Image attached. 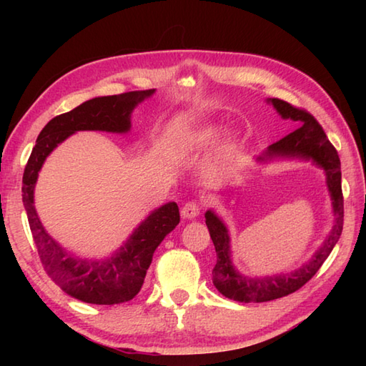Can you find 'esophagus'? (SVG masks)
Listing matches in <instances>:
<instances>
[{
  "label": "esophagus",
  "mask_w": 366,
  "mask_h": 366,
  "mask_svg": "<svg viewBox=\"0 0 366 366\" xmlns=\"http://www.w3.org/2000/svg\"><path fill=\"white\" fill-rule=\"evenodd\" d=\"M201 207L195 201H189L187 204H184V207L181 209V215L184 219H195V217L199 215Z\"/></svg>",
  "instance_id": "esophagus-1"
}]
</instances>
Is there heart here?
<instances>
[{
    "label": "heart",
    "mask_w": 366,
    "mask_h": 366,
    "mask_svg": "<svg viewBox=\"0 0 366 366\" xmlns=\"http://www.w3.org/2000/svg\"><path fill=\"white\" fill-rule=\"evenodd\" d=\"M222 135V129L217 126H207L197 130L195 134L189 135L184 142L179 144V149H199V147H207L214 144Z\"/></svg>",
    "instance_id": "1"
}]
</instances>
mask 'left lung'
Wrapping results in <instances>:
<instances>
[{
	"mask_svg": "<svg viewBox=\"0 0 366 366\" xmlns=\"http://www.w3.org/2000/svg\"><path fill=\"white\" fill-rule=\"evenodd\" d=\"M267 102L274 105L278 114L283 119H292L300 126L297 130L291 132L290 135L280 139V142L270 144L264 152L259 162H267L272 159H303L313 160L317 167L325 171V182L332 198L333 207V227L327 239L320 247L312 259L303 264L297 270L291 274H280L270 277H247L239 274L232 266L231 250H229V234L224 223L215 215V212H206V224L209 234L217 252V264L212 270L214 286L224 297L237 302H269L287 294H292L313 278L322 262L333 250L343 231V192H341V165L335 147L332 146L329 138L325 137L320 122L315 119L313 114L295 108L291 104L280 99H267Z\"/></svg>",
	"mask_w": 366,
	"mask_h": 366,
	"instance_id": "1",
	"label": "left lung"
}]
</instances>
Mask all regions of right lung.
<instances>
[{"label":"right lung","instance_id":"add662e5","mask_svg":"<svg viewBox=\"0 0 366 366\" xmlns=\"http://www.w3.org/2000/svg\"><path fill=\"white\" fill-rule=\"evenodd\" d=\"M154 92L155 89H146L94 97L56 116L39 134L25 167L21 197L44 270L61 290L81 302L116 305L134 299L144 283L155 248L181 220L179 207L176 203H167L155 209L132 232L127 242L108 258H79L53 240L39 220L34 207V185L39 171L54 147L75 132L104 130L126 134L130 130V114L134 108Z\"/></svg>","mask_w":366,"mask_h":366}]
</instances>
